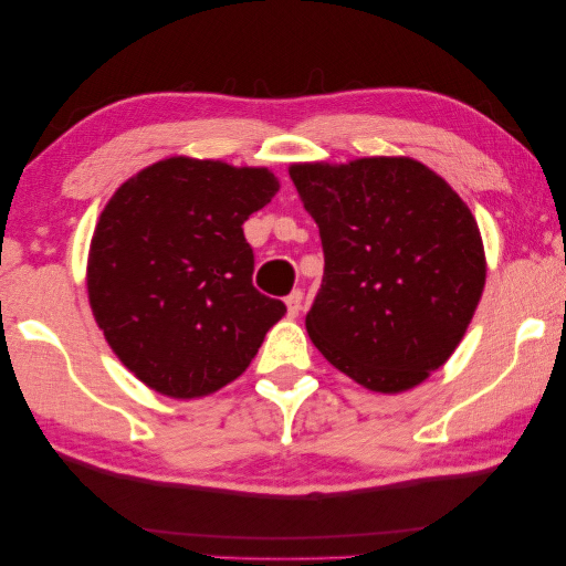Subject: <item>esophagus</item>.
Masks as SVG:
<instances>
[{"mask_svg": "<svg viewBox=\"0 0 566 566\" xmlns=\"http://www.w3.org/2000/svg\"><path fill=\"white\" fill-rule=\"evenodd\" d=\"M285 308H289V316L295 318L303 308V293L301 291H293L289 298H285Z\"/></svg>", "mask_w": 566, "mask_h": 566, "instance_id": "1", "label": "esophagus"}]
</instances>
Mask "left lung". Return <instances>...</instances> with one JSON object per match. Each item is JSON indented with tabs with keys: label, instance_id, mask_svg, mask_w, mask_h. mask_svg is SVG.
I'll return each mask as SVG.
<instances>
[{
	"label": "left lung",
	"instance_id": "left-lung-1",
	"mask_svg": "<svg viewBox=\"0 0 566 566\" xmlns=\"http://www.w3.org/2000/svg\"><path fill=\"white\" fill-rule=\"evenodd\" d=\"M289 172L326 258L305 316L313 346L368 391L419 386L457 350L484 293L469 206L413 157L295 163Z\"/></svg>",
	"mask_w": 566,
	"mask_h": 566
}]
</instances>
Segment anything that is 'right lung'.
Instances as JSON below:
<instances>
[{
  "mask_svg": "<svg viewBox=\"0 0 566 566\" xmlns=\"http://www.w3.org/2000/svg\"><path fill=\"white\" fill-rule=\"evenodd\" d=\"M281 190L268 168L165 157L107 200L87 255L99 331L127 370L170 398H202L243 374L283 301L253 289L243 222Z\"/></svg>",
  "mask_w": 566,
  "mask_h": 566,
  "instance_id": "add662e5",
  "label": "right lung"
}]
</instances>
